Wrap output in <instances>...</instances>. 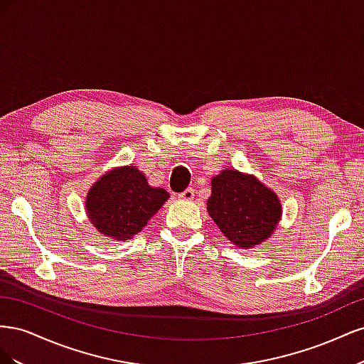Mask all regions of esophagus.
Here are the masks:
<instances>
[{
  "label": "esophagus",
  "mask_w": 364,
  "mask_h": 364,
  "mask_svg": "<svg viewBox=\"0 0 364 364\" xmlns=\"http://www.w3.org/2000/svg\"><path fill=\"white\" fill-rule=\"evenodd\" d=\"M181 200H193L194 199V188H186L183 193L179 194Z\"/></svg>",
  "instance_id": "esophagus-1"
}]
</instances>
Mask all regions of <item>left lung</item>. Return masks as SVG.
Masks as SVG:
<instances>
[{
    "label": "left lung",
    "mask_w": 364,
    "mask_h": 364,
    "mask_svg": "<svg viewBox=\"0 0 364 364\" xmlns=\"http://www.w3.org/2000/svg\"><path fill=\"white\" fill-rule=\"evenodd\" d=\"M281 203L273 191L253 176L223 170L213 178L208 213L218 229L240 247H253L274 232Z\"/></svg>",
    "instance_id": "8db88e82"
}]
</instances>
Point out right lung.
Wrapping results in <instances>:
<instances>
[{
  "label": "right lung",
  "mask_w": 364,
  "mask_h": 364,
  "mask_svg": "<svg viewBox=\"0 0 364 364\" xmlns=\"http://www.w3.org/2000/svg\"><path fill=\"white\" fill-rule=\"evenodd\" d=\"M170 194L153 188L134 165L102 176L86 197V213L103 235L124 241L141 232Z\"/></svg>",
  "instance_id": "right-lung-1"
}]
</instances>
